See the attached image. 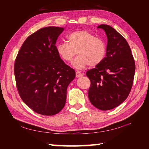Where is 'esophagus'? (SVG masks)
Returning <instances> with one entry per match:
<instances>
[{
	"label": "esophagus",
	"instance_id": "34e87169",
	"mask_svg": "<svg viewBox=\"0 0 149 149\" xmlns=\"http://www.w3.org/2000/svg\"><path fill=\"white\" fill-rule=\"evenodd\" d=\"M75 75H76L77 77H80L83 75V74H82L79 71H76L75 72Z\"/></svg>",
	"mask_w": 149,
	"mask_h": 149
}]
</instances>
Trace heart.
I'll return each instance as SVG.
<instances>
[{
    "mask_svg": "<svg viewBox=\"0 0 149 149\" xmlns=\"http://www.w3.org/2000/svg\"><path fill=\"white\" fill-rule=\"evenodd\" d=\"M67 42L58 44L56 50L63 61L70 63L75 56L73 65L77 69H83L90 65L95 66L102 62L106 54V46L104 41L95 36L87 30L74 31L66 36Z\"/></svg>",
    "mask_w": 149,
    "mask_h": 149,
    "instance_id": "heart-1",
    "label": "heart"
}]
</instances>
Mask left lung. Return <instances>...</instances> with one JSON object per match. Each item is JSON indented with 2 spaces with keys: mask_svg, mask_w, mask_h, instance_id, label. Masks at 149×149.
I'll return each instance as SVG.
<instances>
[{
  "mask_svg": "<svg viewBox=\"0 0 149 149\" xmlns=\"http://www.w3.org/2000/svg\"><path fill=\"white\" fill-rule=\"evenodd\" d=\"M107 38L103 61L86 74L91 85L90 101L97 109H112L127 99L133 83L135 63L130 47L121 34L109 26L100 25Z\"/></svg>",
  "mask_w": 149,
  "mask_h": 149,
  "instance_id": "8db88e82",
  "label": "left lung"
}]
</instances>
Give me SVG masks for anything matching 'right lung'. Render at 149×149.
<instances>
[{
    "instance_id": "1",
    "label": "right lung",
    "mask_w": 149,
    "mask_h": 149,
    "mask_svg": "<svg viewBox=\"0 0 149 149\" xmlns=\"http://www.w3.org/2000/svg\"><path fill=\"white\" fill-rule=\"evenodd\" d=\"M64 29L42 28L25 40L14 65L19 95L30 108L50 116L64 107L66 89L75 72L60 58L56 43Z\"/></svg>"
}]
</instances>
